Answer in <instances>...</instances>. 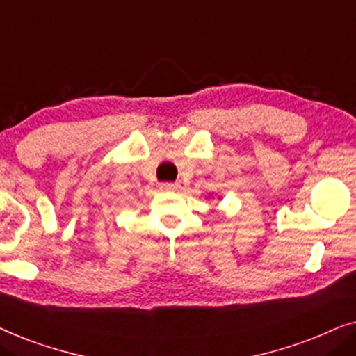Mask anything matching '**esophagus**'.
Wrapping results in <instances>:
<instances>
[{"mask_svg":"<svg viewBox=\"0 0 356 356\" xmlns=\"http://www.w3.org/2000/svg\"><path fill=\"white\" fill-rule=\"evenodd\" d=\"M160 188H162L163 191H175V189H178V184L177 183H162L160 184Z\"/></svg>","mask_w":356,"mask_h":356,"instance_id":"1","label":"esophagus"}]
</instances>
